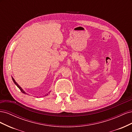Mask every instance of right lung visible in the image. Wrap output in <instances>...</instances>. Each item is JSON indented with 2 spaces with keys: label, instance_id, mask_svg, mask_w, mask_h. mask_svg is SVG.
<instances>
[{
  "label": "right lung",
  "instance_id": "add662e5",
  "mask_svg": "<svg viewBox=\"0 0 132 132\" xmlns=\"http://www.w3.org/2000/svg\"><path fill=\"white\" fill-rule=\"evenodd\" d=\"M12 79H13V81H14V82L15 83V84L16 85V86H18V88H19L20 90V91L22 92V93H23V94H26V93H25V92L24 91H23V90H22V89L21 88V87L20 86L18 85V84L15 81V80H14V79L13 77H12Z\"/></svg>",
  "mask_w": 132,
  "mask_h": 132
}]
</instances>
